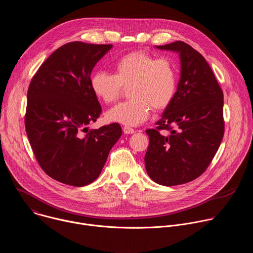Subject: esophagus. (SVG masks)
<instances>
[{
    "label": "esophagus",
    "instance_id": "1",
    "mask_svg": "<svg viewBox=\"0 0 253 253\" xmlns=\"http://www.w3.org/2000/svg\"><path fill=\"white\" fill-rule=\"evenodd\" d=\"M123 131H124V133H125V134H133V133L135 132V130H134L133 128L129 127V126H124Z\"/></svg>",
    "mask_w": 253,
    "mask_h": 253
}]
</instances>
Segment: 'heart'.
Here are the masks:
<instances>
[{
  "label": "heart",
  "mask_w": 253,
  "mask_h": 253,
  "mask_svg": "<svg viewBox=\"0 0 253 253\" xmlns=\"http://www.w3.org/2000/svg\"><path fill=\"white\" fill-rule=\"evenodd\" d=\"M94 95L105 104L116 102L127 88L130 99L106 113L110 122L135 126L145 121L151 109L161 111L172 102L177 86V74L169 58H155L135 51L113 63V74L98 71L91 76Z\"/></svg>",
  "instance_id": "obj_1"
}]
</instances>
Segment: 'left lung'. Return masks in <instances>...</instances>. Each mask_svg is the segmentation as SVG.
Segmentation results:
<instances>
[{
    "instance_id": "left-lung-1",
    "label": "left lung",
    "mask_w": 253,
    "mask_h": 253,
    "mask_svg": "<svg viewBox=\"0 0 253 253\" xmlns=\"http://www.w3.org/2000/svg\"><path fill=\"white\" fill-rule=\"evenodd\" d=\"M156 47L179 53L181 75L156 128L146 130L144 161L153 181L174 186L198 178L217 152L224 135L223 92L204 57L190 45L176 41ZM162 129L169 133L161 134Z\"/></svg>"
}]
</instances>
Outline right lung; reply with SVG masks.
I'll return each instance as SVG.
<instances>
[{
  "mask_svg": "<svg viewBox=\"0 0 253 253\" xmlns=\"http://www.w3.org/2000/svg\"><path fill=\"white\" fill-rule=\"evenodd\" d=\"M112 47L65 44L41 65L29 85L25 127L31 147L43 171L64 184L92 183L122 135L118 123L87 128L102 112L90 86L91 72Z\"/></svg>",
  "mask_w": 253,
  "mask_h": 253,
  "instance_id": "1",
  "label": "right lung"
}]
</instances>
